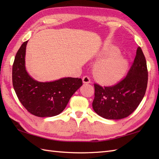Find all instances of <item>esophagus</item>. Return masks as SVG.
I'll list each match as a JSON object with an SVG mask.
<instances>
[{
	"label": "esophagus",
	"mask_w": 159,
	"mask_h": 159,
	"mask_svg": "<svg viewBox=\"0 0 159 159\" xmlns=\"http://www.w3.org/2000/svg\"><path fill=\"white\" fill-rule=\"evenodd\" d=\"M83 82L84 83H87V84L90 83L91 80H90L89 77L88 76H83Z\"/></svg>",
	"instance_id": "34e87169"
}]
</instances>
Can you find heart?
Masks as SVG:
<instances>
[{"instance_id": "1", "label": "heart", "mask_w": 159, "mask_h": 159, "mask_svg": "<svg viewBox=\"0 0 159 159\" xmlns=\"http://www.w3.org/2000/svg\"><path fill=\"white\" fill-rule=\"evenodd\" d=\"M118 51L114 47H104L98 54L99 58L111 56L98 61L93 67V72L95 79L104 85H114L121 79L126 70V61L116 55Z\"/></svg>"}]
</instances>
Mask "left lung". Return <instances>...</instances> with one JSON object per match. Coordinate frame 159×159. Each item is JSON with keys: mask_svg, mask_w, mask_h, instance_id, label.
Returning <instances> with one entry per match:
<instances>
[{"mask_svg": "<svg viewBox=\"0 0 159 159\" xmlns=\"http://www.w3.org/2000/svg\"><path fill=\"white\" fill-rule=\"evenodd\" d=\"M146 60L140 47L124 79L113 86L102 87L95 83L94 111L109 120H120L133 112L143 98L148 85Z\"/></svg>", "mask_w": 159, "mask_h": 159, "instance_id": "1", "label": "left lung"}]
</instances>
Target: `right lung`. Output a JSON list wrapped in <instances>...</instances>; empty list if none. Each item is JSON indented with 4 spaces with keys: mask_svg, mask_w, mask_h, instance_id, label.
Returning <instances> with one entry per match:
<instances>
[{
    "mask_svg": "<svg viewBox=\"0 0 159 159\" xmlns=\"http://www.w3.org/2000/svg\"><path fill=\"white\" fill-rule=\"evenodd\" d=\"M18 50L12 67V82L20 102L30 113L38 117H52L65 109L70 98L83 85L81 79L67 77L52 82H38L25 68L26 47Z\"/></svg>",
    "mask_w": 159,
    "mask_h": 159,
    "instance_id": "obj_1",
    "label": "right lung"
}]
</instances>
